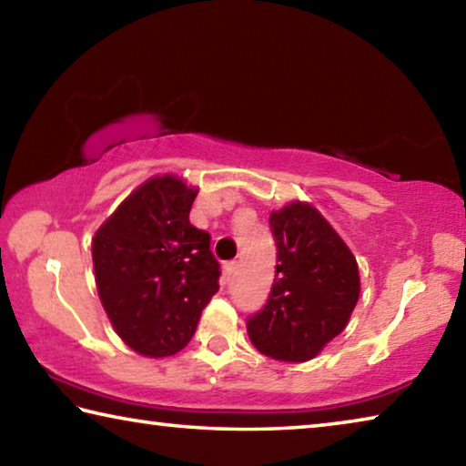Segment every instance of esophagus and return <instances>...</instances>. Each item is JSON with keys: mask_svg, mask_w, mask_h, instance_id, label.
Masks as SVG:
<instances>
[{"mask_svg": "<svg viewBox=\"0 0 466 466\" xmlns=\"http://www.w3.org/2000/svg\"><path fill=\"white\" fill-rule=\"evenodd\" d=\"M236 265H238L236 261H226V263H224V273L228 275V278H230V275H234Z\"/></svg>", "mask_w": 466, "mask_h": 466, "instance_id": "1", "label": "esophagus"}]
</instances>
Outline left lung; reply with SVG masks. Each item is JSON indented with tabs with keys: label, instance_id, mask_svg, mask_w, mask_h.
I'll use <instances>...</instances> for the list:
<instances>
[{
	"label": "left lung",
	"instance_id": "left-lung-1",
	"mask_svg": "<svg viewBox=\"0 0 466 466\" xmlns=\"http://www.w3.org/2000/svg\"><path fill=\"white\" fill-rule=\"evenodd\" d=\"M269 228L278 247L275 279L247 330L265 356L298 364L345 329L360 298L358 263L310 205L296 201L273 211Z\"/></svg>",
	"mask_w": 466,
	"mask_h": 466
}]
</instances>
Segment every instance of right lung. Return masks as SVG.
<instances>
[{
    "label": "right lung",
    "instance_id": "obj_1",
    "mask_svg": "<svg viewBox=\"0 0 466 466\" xmlns=\"http://www.w3.org/2000/svg\"><path fill=\"white\" fill-rule=\"evenodd\" d=\"M195 197L177 177L147 180L92 240L102 306L141 356L167 358L183 350L219 289L211 236L188 222Z\"/></svg>",
    "mask_w": 466,
    "mask_h": 466
}]
</instances>
